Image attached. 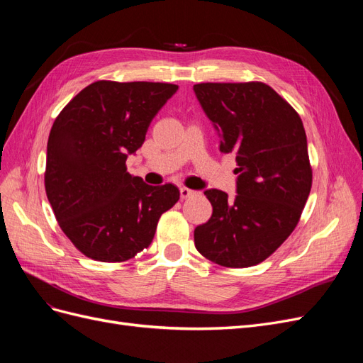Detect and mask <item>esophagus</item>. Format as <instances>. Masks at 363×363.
Instances as JSON below:
<instances>
[{
  "instance_id": "esophagus-1",
  "label": "esophagus",
  "mask_w": 363,
  "mask_h": 363,
  "mask_svg": "<svg viewBox=\"0 0 363 363\" xmlns=\"http://www.w3.org/2000/svg\"><path fill=\"white\" fill-rule=\"evenodd\" d=\"M196 194V191H192V189H189V188H180V196L183 200H186V199H192V196H195Z\"/></svg>"
}]
</instances>
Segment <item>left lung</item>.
Instances as JSON below:
<instances>
[{
  "label": "left lung",
  "instance_id": "obj_1",
  "mask_svg": "<svg viewBox=\"0 0 363 363\" xmlns=\"http://www.w3.org/2000/svg\"><path fill=\"white\" fill-rule=\"evenodd\" d=\"M203 111L219 131V151L236 152L238 195L207 189L213 212L195 228V248L227 268L268 259L300 221L312 188L303 121L262 82L199 83Z\"/></svg>",
  "mask_w": 363,
  "mask_h": 363
}]
</instances>
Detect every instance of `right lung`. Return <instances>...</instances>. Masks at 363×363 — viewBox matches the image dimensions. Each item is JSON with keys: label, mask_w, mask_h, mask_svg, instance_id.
Wrapping results in <instances>:
<instances>
[{"label": "right lung", "mask_w": 363, "mask_h": 363, "mask_svg": "<svg viewBox=\"0 0 363 363\" xmlns=\"http://www.w3.org/2000/svg\"><path fill=\"white\" fill-rule=\"evenodd\" d=\"M177 89L171 83L98 80L54 121L45 192L63 233L86 257H135L151 244L162 213L179 201L177 186H150L125 164Z\"/></svg>", "instance_id": "add662e5"}]
</instances>
